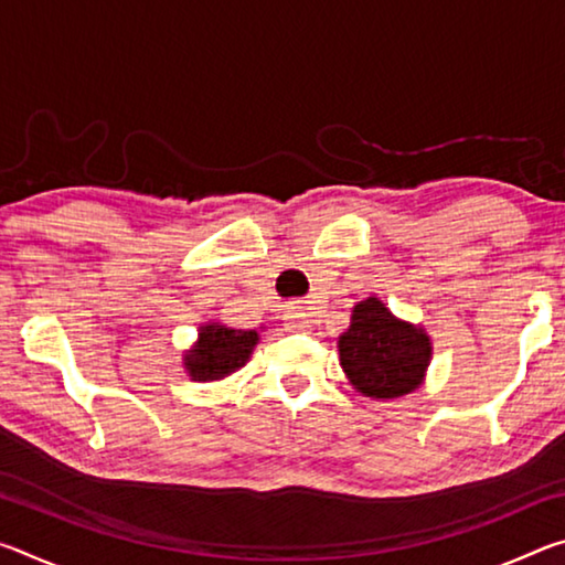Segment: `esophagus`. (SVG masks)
Returning a JSON list of instances; mask_svg holds the SVG:
<instances>
[{"label":"esophagus","mask_w":565,"mask_h":565,"mask_svg":"<svg viewBox=\"0 0 565 565\" xmlns=\"http://www.w3.org/2000/svg\"><path fill=\"white\" fill-rule=\"evenodd\" d=\"M306 323H309V313L299 306H291V309L284 311V327L286 329H306Z\"/></svg>","instance_id":"esophagus-1"}]
</instances>
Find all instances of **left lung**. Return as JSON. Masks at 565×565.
I'll return each mask as SVG.
<instances>
[{
    "label": "left lung",
    "mask_w": 565,
    "mask_h": 565,
    "mask_svg": "<svg viewBox=\"0 0 565 565\" xmlns=\"http://www.w3.org/2000/svg\"><path fill=\"white\" fill-rule=\"evenodd\" d=\"M341 366L363 396L396 398L414 391L431 359L420 329L398 321L374 296L353 306L351 327L339 339Z\"/></svg>",
    "instance_id": "1"
}]
</instances>
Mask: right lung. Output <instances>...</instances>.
Here are the masks:
<instances>
[{
    "mask_svg": "<svg viewBox=\"0 0 565 565\" xmlns=\"http://www.w3.org/2000/svg\"><path fill=\"white\" fill-rule=\"evenodd\" d=\"M259 341L256 331L226 329L218 323H209L199 333L196 349L186 356L189 376L194 381H214L232 374L244 366L254 343Z\"/></svg>",
    "mask_w": 565,
    "mask_h": 565,
    "instance_id": "add662e5",
    "label": "right lung"
}]
</instances>
